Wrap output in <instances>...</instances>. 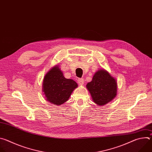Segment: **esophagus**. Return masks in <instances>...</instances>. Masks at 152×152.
I'll list each match as a JSON object with an SVG mask.
<instances>
[{"label": "esophagus", "mask_w": 152, "mask_h": 152, "mask_svg": "<svg viewBox=\"0 0 152 152\" xmlns=\"http://www.w3.org/2000/svg\"><path fill=\"white\" fill-rule=\"evenodd\" d=\"M77 83L79 85H83L84 83V80H83V78H79L77 79Z\"/></svg>", "instance_id": "esophagus-1"}]
</instances>
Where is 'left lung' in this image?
Returning <instances> with one entry per match:
<instances>
[{"label": "left lung", "instance_id": "1", "mask_svg": "<svg viewBox=\"0 0 152 152\" xmlns=\"http://www.w3.org/2000/svg\"><path fill=\"white\" fill-rule=\"evenodd\" d=\"M86 86L93 100L99 106H103L109 103L117 95L116 80L104 69L96 72L92 80Z\"/></svg>", "mask_w": 152, "mask_h": 152}]
</instances>
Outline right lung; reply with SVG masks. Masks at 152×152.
I'll return each mask as SVG.
<instances>
[{
  "label": "right lung",
  "mask_w": 152,
  "mask_h": 152,
  "mask_svg": "<svg viewBox=\"0 0 152 152\" xmlns=\"http://www.w3.org/2000/svg\"><path fill=\"white\" fill-rule=\"evenodd\" d=\"M77 87V84L75 80L65 78L58 66L47 73L42 83V91L46 100L56 105H61L67 102Z\"/></svg>",
  "instance_id": "add662e5"
}]
</instances>
